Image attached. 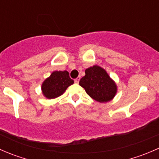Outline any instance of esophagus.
<instances>
[{
    "label": "esophagus",
    "mask_w": 159,
    "mask_h": 159,
    "mask_svg": "<svg viewBox=\"0 0 159 159\" xmlns=\"http://www.w3.org/2000/svg\"><path fill=\"white\" fill-rule=\"evenodd\" d=\"M79 80H80V78H79V77H78V78H75V82L76 83V84H78V83L79 82Z\"/></svg>",
    "instance_id": "obj_1"
}]
</instances>
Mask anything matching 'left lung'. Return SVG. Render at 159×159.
<instances>
[{
	"label": "left lung",
	"instance_id": "1",
	"mask_svg": "<svg viewBox=\"0 0 159 159\" xmlns=\"http://www.w3.org/2000/svg\"><path fill=\"white\" fill-rule=\"evenodd\" d=\"M79 84L90 97L101 103L111 100L117 91L116 84L108 73L97 65L85 70V75L80 80Z\"/></svg>",
	"mask_w": 159,
	"mask_h": 159
}]
</instances>
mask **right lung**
<instances>
[{
	"mask_svg": "<svg viewBox=\"0 0 159 159\" xmlns=\"http://www.w3.org/2000/svg\"><path fill=\"white\" fill-rule=\"evenodd\" d=\"M74 81L70 78L69 73L65 71H54L49 78L43 82L41 89L44 95L48 98H55L61 95Z\"/></svg>",
	"mask_w": 159,
	"mask_h": 159,
	"instance_id": "1",
	"label": "right lung"
}]
</instances>
